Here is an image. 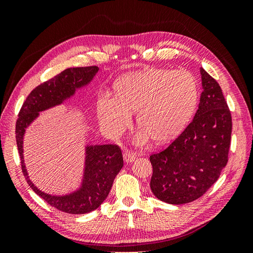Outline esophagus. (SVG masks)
Returning a JSON list of instances; mask_svg holds the SVG:
<instances>
[{"mask_svg": "<svg viewBox=\"0 0 253 253\" xmlns=\"http://www.w3.org/2000/svg\"><path fill=\"white\" fill-rule=\"evenodd\" d=\"M124 159H125V162L126 164L132 163V162H134V160L136 159V154H135V153L131 152V151H126L124 153Z\"/></svg>", "mask_w": 253, "mask_h": 253, "instance_id": "obj_1", "label": "esophagus"}]
</instances>
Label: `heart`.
Returning a JSON list of instances; mask_svg holds the SVG:
<instances>
[{
	"label": "heart",
	"instance_id": "b5f03b06",
	"mask_svg": "<svg viewBox=\"0 0 253 253\" xmlns=\"http://www.w3.org/2000/svg\"><path fill=\"white\" fill-rule=\"evenodd\" d=\"M115 97L102 95L97 100V115L106 132L120 135L137 113L142 131L139 142L149 136L155 142L169 141L185 126L197 101V84L186 71L148 68L125 76L114 85Z\"/></svg>",
	"mask_w": 253,
	"mask_h": 253
}]
</instances>
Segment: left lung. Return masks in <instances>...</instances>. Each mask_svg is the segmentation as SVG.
<instances>
[{"instance_id":"obj_1","label":"left lung","mask_w":253,"mask_h":253,"mask_svg":"<svg viewBox=\"0 0 253 253\" xmlns=\"http://www.w3.org/2000/svg\"><path fill=\"white\" fill-rule=\"evenodd\" d=\"M203 93L193 120L165 151L150 156V187L171 205L204 195L228 163L232 120L219 84L201 67Z\"/></svg>"}]
</instances>
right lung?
Here are the masks:
<instances>
[{"label":"right lung","mask_w":253,"mask_h":253,"mask_svg":"<svg viewBox=\"0 0 253 253\" xmlns=\"http://www.w3.org/2000/svg\"><path fill=\"white\" fill-rule=\"evenodd\" d=\"M98 71V66L66 68L50 80L40 84L26 98L17 120L16 138L22 171L27 183L47 204L70 214L94 211L105 201L115 177L124 167L120 148L116 144H86L80 186L70 193L53 195L40 190L29 178L23 149L24 136L26 128L39 118L40 113L63 104L74 97L76 91L86 87L93 81Z\"/></svg>","instance_id":"right-lung-1"}]
</instances>
